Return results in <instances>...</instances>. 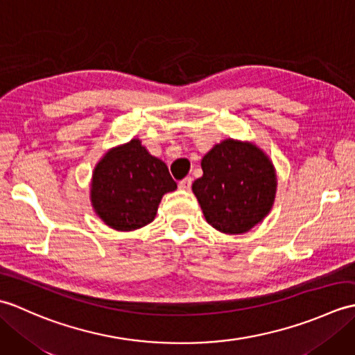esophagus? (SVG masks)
<instances>
[{"mask_svg":"<svg viewBox=\"0 0 355 355\" xmlns=\"http://www.w3.org/2000/svg\"><path fill=\"white\" fill-rule=\"evenodd\" d=\"M191 186H192V178L191 177H186L184 180H182V182L178 183V187H180V189H183V191L191 189Z\"/></svg>","mask_w":355,"mask_h":355,"instance_id":"esophagus-1","label":"esophagus"}]
</instances>
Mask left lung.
I'll use <instances>...</instances> for the list:
<instances>
[{
	"mask_svg": "<svg viewBox=\"0 0 355 355\" xmlns=\"http://www.w3.org/2000/svg\"><path fill=\"white\" fill-rule=\"evenodd\" d=\"M202 177L195 180L206 221L227 235H241L262 223L276 198L273 162L253 141L225 139L201 160Z\"/></svg>",
	"mask_w": 355,
	"mask_h": 355,
	"instance_id": "8db88e82",
	"label": "left lung"
}]
</instances>
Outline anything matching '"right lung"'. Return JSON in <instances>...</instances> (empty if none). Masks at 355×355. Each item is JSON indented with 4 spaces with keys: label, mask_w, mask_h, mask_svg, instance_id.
<instances>
[{
    "label": "right lung",
    "mask_w": 355,
    "mask_h": 355,
    "mask_svg": "<svg viewBox=\"0 0 355 355\" xmlns=\"http://www.w3.org/2000/svg\"><path fill=\"white\" fill-rule=\"evenodd\" d=\"M175 189L166 163L132 139L111 148L97 162L89 200L108 227L132 232L153 223L163 195Z\"/></svg>",
    "instance_id": "1"
}]
</instances>
